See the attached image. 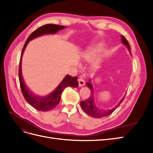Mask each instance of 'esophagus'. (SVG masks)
<instances>
[{
    "instance_id": "obj_1",
    "label": "esophagus",
    "mask_w": 153,
    "mask_h": 153,
    "mask_svg": "<svg viewBox=\"0 0 153 153\" xmlns=\"http://www.w3.org/2000/svg\"><path fill=\"white\" fill-rule=\"evenodd\" d=\"M78 84H79L80 87H82V86H84L85 85V80L84 79H83L82 77L78 78Z\"/></svg>"
}]
</instances>
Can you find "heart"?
<instances>
[{
    "label": "heart",
    "instance_id": "1",
    "mask_svg": "<svg viewBox=\"0 0 153 153\" xmlns=\"http://www.w3.org/2000/svg\"><path fill=\"white\" fill-rule=\"evenodd\" d=\"M105 45L103 42H99L92 45L87 50L83 52L81 55V59L86 62L93 61L97 57H98L101 52L104 50ZM98 64V62L96 63Z\"/></svg>",
    "mask_w": 153,
    "mask_h": 153
}]
</instances>
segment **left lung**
Listing matches in <instances>:
<instances>
[{
    "label": "left lung",
    "mask_w": 153,
    "mask_h": 153,
    "mask_svg": "<svg viewBox=\"0 0 153 153\" xmlns=\"http://www.w3.org/2000/svg\"><path fill=\"white\" fill-rule=\"evenodd\" d=\"M121 41L122 43L126 46L127 47L129 53L131 54V47L130 45H129L128 41L126 40V38L124 36H121ZM86 85L89 87V88L91 90V96H89V98L87 100L85 101H81L80 102V105L82 108L84 110V112L87 114L90 115V116L94 117V118H101L103 117L108 116V115H110L112 114L114 111L116 109L118 106L120 105L123 101L124 98V96L122 98V100L119 101V102L117 103V105L115 106V107L108 109V110H102V109H100L96 106L95 102H94V88L92 85L91 84V79L89 80V82L86 83Z\"/></svg>",
    "instance_id": "1"
}]
</instances>
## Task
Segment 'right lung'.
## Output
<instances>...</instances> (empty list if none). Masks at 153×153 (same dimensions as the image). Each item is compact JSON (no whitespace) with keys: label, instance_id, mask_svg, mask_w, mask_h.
Returning <instances> with one entry per match:
<instances>
[{"label":"right lung","instance_id":"right-lung-1","mask_svg":"<svg viewBox=\"0 0 153 153\" xmlns=\"http://www.w3.org/2000/svg\"><path fill=\"white\" fill-rule=\"evenodd\" d=\"M65 28L66 26L55 24H47L41 26L34 30L29 36V38H27V41H25L24 48L22 49L19 64V73H18L22 92L25 100L27 101V103L39 111L47 112V111L53 110L56 107L59 105L60 101H61V94L63 91L65 89V88L68 87H77L78 86L77 76H76L75 77H73L70 75H67L64 78V79L61 81V82L58 85V86L51 93L44 96H38L34 94L29 89V88L25 84L24 78H23L22 73V55L24 52V50L27 44L29 43L30 41L45 34H55L58 31L61 30Z\"/></svg>","mask_w":153,"mask_h":153}]
</instances>
